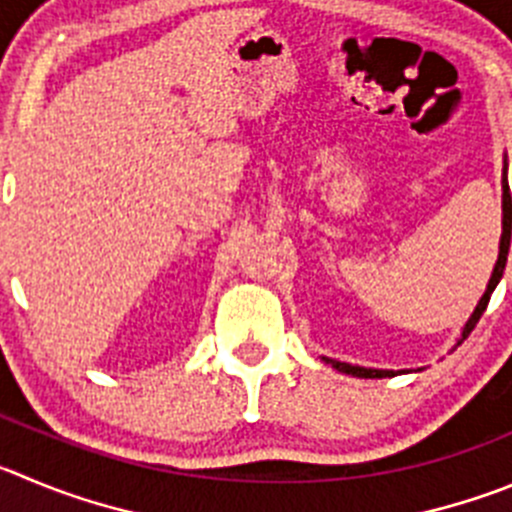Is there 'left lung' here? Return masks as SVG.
<instances>
[{"label":"left lung","mask_w":512,"mask_h":512,"mask_svg":"<svg viewBox=\"0 0 512 512\" xmlns=\"http://www.w3.org/2000/svg\"><path fill=\"white\" fill-rule=\"evenodd\" d=\"M505 171H508V166H505ZM510 229H512V199H510V189H508V179L503 176V237H500V255H498V262H495V270H493V278H490V283H487V290L485 295L480 298V303H477L475 313L470 315V321L465 323V328H462V338L457 341V346H460L462 341H465L467 336L472 333V328L477 326V321H480V315L485 313L487 303H490V295H493V290L498 288L500 278H503L505 272V262H508V250H510ZM323 361L326 364H331L333 369L341 371V374H351V376H358V379H386V376H394V371H381V369H364V366H351V364H343V361H333V358H326L323 356Z\"/></svg>","instance_id":"1"}]
</instances>
